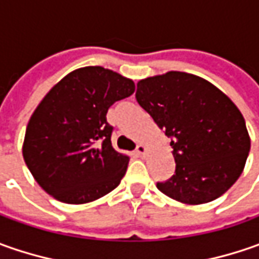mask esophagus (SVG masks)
Wrapping results in <instances>:
<instances>
[{"mask_svg": "<svg viewBox=\"0 0 259 259\" xmlns=\"http://www.w3.org/2000/svg\"><path fill=\"white\" fill-rule=\"evenodd\" d=\"M135 153H137V155H138V157H145V154H147V148H145V145H143V144L137 145V150H135Z\"/></svg>", "mask_w": 259, "mask_h": 259, "instance_id": "obj_1", "label": "esophagus"}]
</instances>
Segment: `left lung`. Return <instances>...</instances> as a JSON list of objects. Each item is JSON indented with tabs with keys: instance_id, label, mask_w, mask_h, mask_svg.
Instances as JSON below:
<instances>
[{
	"instance_id": "obj_1",
	"label": "left lung",
	"mask_w": 259,
	"mask_h": 259,
	"mask_svg": "<svg viewBox=\"0 0 259 259\" xmlns=\"http://www.w3.org/2000/svg\"><path fill=\"white\" fill-rule=\"evenodd\" d=\"M137 102L171 138L176 171L157 189L177 202L218 199L238 180L251 148L236 105L210 82L167 72L137 83Z\"/></svg>"
}]
</instances>
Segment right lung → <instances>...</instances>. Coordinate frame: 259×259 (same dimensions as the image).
I'll use <instances>...</instances> for the list:
<instances>
[{
    "mask_svg": "<svg viewBox=\"0 0 259 259\" xmlns=\"http://www.w3.org/2000/svg\"><path fill=\"white\" fill-rule=\"evenodd\" d=\"M134 82L101 66L76 69L35 108L25 130L23 157L40 187L69 204L112 192L130 157L115 151L106 112L134 94Z\"/></svg>",
    "mask_w": 259,
    "mask_h": 259,
    "instance_id": "right-lung-1",
    "label": "right lung"
}]
</instances>
